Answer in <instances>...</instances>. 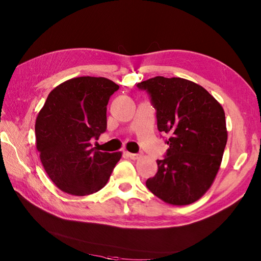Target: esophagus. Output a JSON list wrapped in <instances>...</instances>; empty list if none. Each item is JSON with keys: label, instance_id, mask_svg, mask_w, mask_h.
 Instances as JSON below:
<instances>
[{"label": "esophagus", "instance_id": "esophagus-1", "mask_svg": "<svg viewBox=\"0 0 261 261\" xmlns=\"http://www.w3.org/2000/svg\"><path fill=\"white\" fill-rule=\"evenodd\" d=\"M126 156L129 157L130 159H134V160H136V159H139L140 158V154L139 153H132V152H126Z\"/></svg>", "mask_w": 261, "mask_h": 261}]
</instances>
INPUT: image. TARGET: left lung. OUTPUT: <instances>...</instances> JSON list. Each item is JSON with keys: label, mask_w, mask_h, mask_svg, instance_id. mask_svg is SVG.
I'll use <instances>...</instances> for the list:
<instances>
[{"label": "left lung", "mask_w": 261, "mask_h": 261, "mask_svg": "<svg viewBox=\"0 0 261 261\" xmlns=\"http://www.w3.org/2000/svg\"><path fill=\"white\" fill-rule=\"evenodd\" d=\"M137 87L146 91L156 110L160 132L169 134L165 158L146 186L173 205L201 198L218 174L228 140L223 108L195 83L179 77L156 76Z\"/></svg>", "instance_id": "8db88e82"}]
</instances>
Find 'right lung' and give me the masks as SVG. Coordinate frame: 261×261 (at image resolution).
<instances>
[{"label": "right lung", "mask_w": 261, "mask_h": 261, "mask_svg": "<svg viewBox=\"0 0 261 261\" xmlns=\"http://www.w3.org/2000/svg\"><path fill=\"white\" fill-rule=\"evenodd\" d=\"M119 85L104 77L66 81L49 93L36 120L43 168L59 190L85 196L101 190L121 152H102L92 141L107 130V107Z\"/></svg>", "instance_id": "obj_1"}]
</instances>
